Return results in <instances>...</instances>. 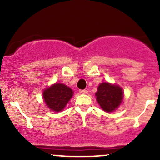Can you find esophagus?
<instances>
[{"label": "esophagus", "mask_w": 160, "mask_h": 160, "mask_svg": "<svg viewBox=\"0 0 160 160\" xmlns=\"http://www.w3.org/2000/svg\"><path fill=\"white\" fill-rule=\"evenodd\" d=\"M80 93H88V90H80Z\"/></svg>", "instance_id": "obj_1"}]
</instances>
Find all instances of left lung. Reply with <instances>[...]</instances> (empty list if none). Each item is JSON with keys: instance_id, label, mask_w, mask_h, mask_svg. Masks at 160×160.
I'll list each match as a JSON object with an SVG mask.
<instances>
[{"instance_id": "1", "label": "left lung", "mask_w": 160, "mask_h": 160, "mask_svg": "<svg viewBox=\"0 0 160 160\" xmlns=\"http://www.w3.org/2000/svg\"><path fill=\"white\" fill-rule=\"evenodd\" d=\"M97 101L106 112H111L118 108L123 99L122 89L116 85L101 83L96 92Z\"/></svg>"}]
</instances>
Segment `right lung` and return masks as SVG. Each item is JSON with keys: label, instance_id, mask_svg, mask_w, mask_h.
<instances>
[{"label": "right lung", "instance_id": "1", "mask_svg": "<svg viewBox=\"0 0 160 160\" xmlns=\"http://www.w3.org/2000/svg\"><path fill=\"white\" fill-rule=\"evenodd\" d=\"M72 90L62 83H56L43 92L45 103L54 111H61L72 97Z\"/></svg>", "mask_w": 160, "mask_h": 160}]
</instances>
